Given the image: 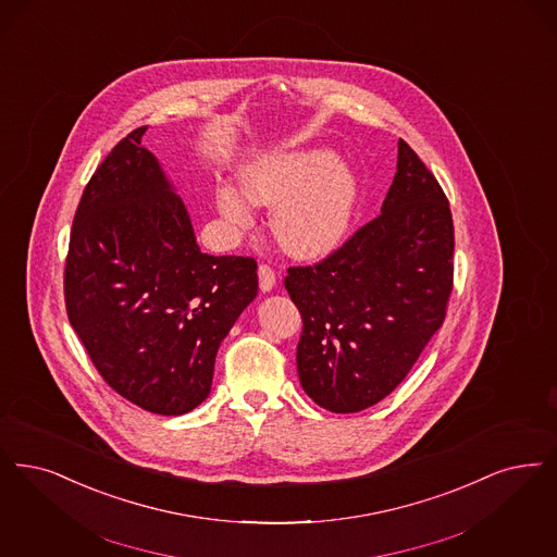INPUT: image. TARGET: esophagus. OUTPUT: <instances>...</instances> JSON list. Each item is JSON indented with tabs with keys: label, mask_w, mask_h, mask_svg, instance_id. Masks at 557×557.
<instances>
[{
	"label": "esophagus",
	"mask_w": 557,
	"mask_h": 557,
	"mask_svg": "<svg viewBox=\"0 0 557 557\" xmlns=\"http://www.w3.org/2000/svg\"><path fill=\"white\" fill-rule=\"evenodd\" d=\"M275 280H277V275H275L273 268H269L268 263H261L259 265V286H261V289L269 292L275 286Z\"/></svg>",
	"instance_id": "1"
}]
</instances>
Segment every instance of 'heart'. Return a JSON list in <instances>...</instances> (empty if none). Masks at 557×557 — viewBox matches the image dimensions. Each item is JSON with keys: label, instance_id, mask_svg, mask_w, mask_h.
Returning <instances> with one entry per match:
<instances>
[{"label": "heart", "instance_id": "b5f03b06", "mask_svg": "<svg viewBox=\"0 0 557 557\" xmlns=\"http://www.w3.org/2000/svg\"><path fill=\"white\" fill-rule=\"evenodd\" d=\"M248 199L275 211V234L298 257H321L342 243L355 218L358 180L327 149L263 157L243 172ZM218 207L227 222L246 227L252 209L234 186L218 190Z\"/></svg>", "mask_w": 557, "mask_h": 557}]
</instances>
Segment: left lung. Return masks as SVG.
I'll return each mask as SVG.
<instances>
[{
    "label": "left lung",
    "instance_id": "left-lung-1",
    "mask_svg": "<svg viewBox=\"0 0 557 557\" xmlns=\"http://www.w3.org/2000/svg\"><path fill=\"white\" fill-rule=\"evenodd\" d=\"M302 314V389L332 412L389 396L444 325L454 288V222L435 176L400 138L381 213L284 280Z\"/></svg>",
    "mask_w": 557,
    "mask_h": 557
}]
</instances>
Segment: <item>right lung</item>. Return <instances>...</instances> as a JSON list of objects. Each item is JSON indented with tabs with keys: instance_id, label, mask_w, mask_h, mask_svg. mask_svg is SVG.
<instances>
[{
	"instance_id": "obj_1",
	"label": "right lung",
	"mask_w": 557,
	"mask_h": 557,
	"mask_svg": "<svg viewBox=\"0 0 557 557\" xmlns=\"http://www.w3.org/2000/svg\"><path fill=\"white\" fill-rule=\"evenodd\" d=\"M124 136L90 176L67 246L70 325L99 375L136 406L178 417L211 392L223 337L259 289L252 257L200 252L159 161Z\"/></svg>"
}]
</instances>
